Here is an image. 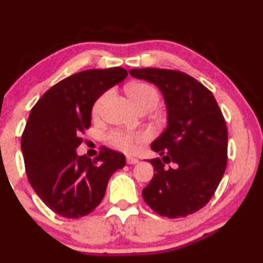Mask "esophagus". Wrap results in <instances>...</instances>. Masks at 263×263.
I'll return each mask as SVG.
<instances>
[{
	"label": "esophagus",
	"instance_id": "esophagus-1",
	"mask_svg": "<svg viewBox=\"0 0 263 263\" xmlns=\"http://www.w3.org/2000/svg\"><path fill=\"white\" fill-rule=\"evenodd\" d=\"M127 163L129 165H135L139 163V159H136V158H133V157H127Z\"/></svg>",
	"mask_w": 263,
	"mask_h": 263
}]
</instances>
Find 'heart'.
<instances>
[{
	"mask_svg": "<svg viewBox=\"0 0 263 263\" xmlns=\"http://www.w3.org/2000/svg\"><path fill=\"white\" fill-rule=\"evenodd\" d=\"M129 98L134 103L136 109H142V107H148L153 110L156 109L159 104V93L153 86L147 84H134L127 88ZM110 97V92L104 93L100 96L93 106V115L100 116L104 111V106ZM145 140V135L141 133H128V132H112L109 135L110 145L116 147L118 149L124 151V152H134L138 148L139 143Z\"/></svg>",
	"mask_w": 263,
	"mask_h": 263,
	"instance_id": "1",
	"label": "heart"
}]
</instances>
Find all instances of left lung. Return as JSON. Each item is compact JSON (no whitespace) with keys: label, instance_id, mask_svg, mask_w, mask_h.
Segmentation results:
<instances>
[{"label":"left lung","instance_id":"left-lung-1","mask_svg":"<svg viewBox=\"0 0 263 263\" xmlns=\"http://www.w3.org/2000/svg\"><path fill=\"white\" fill-rule=\"evenodd\" d=\"M129 74L157 86L166 106V128L151 145L161 159L149 160L154 175L143 200L163 217L195 213L213 196L228 163V128L217 100L182 71L141 68Z\"/></svg>","mask_w":263,"mask_h":263}]
</instances>
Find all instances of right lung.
<instances>
[{"instance_id": "1", "label": "right lung", "mask_w": 263, "mask_h": 263, "mask_svg": "<svg viewBox=\"0 0 263 263\" xmlns=\"http://www.w3.org/2000/svg\"><path fill=\"white\" fill-rule=\"evenodd\" d=\"M121 67L87 69L52 86L32 107L21 138L28 182L61 217L78 219L102 202L107 182L125 166L124 154L103 148L92 160L78 156L92 107L107 89L127 78Z\"/></svg>"}]
</instances>
